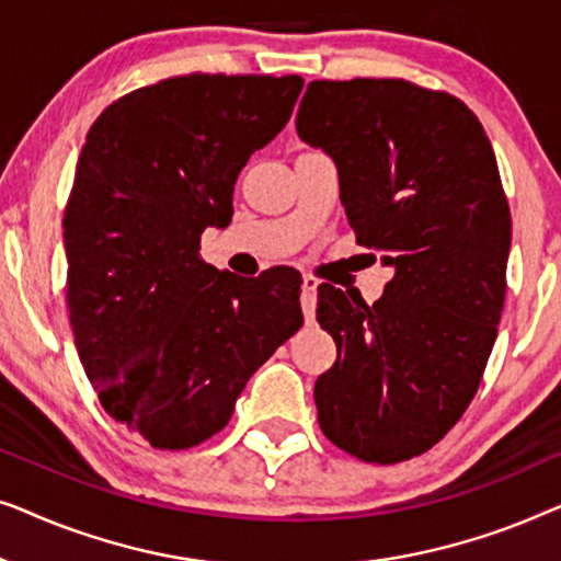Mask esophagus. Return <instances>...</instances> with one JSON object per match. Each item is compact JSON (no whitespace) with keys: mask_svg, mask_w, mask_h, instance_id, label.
Returning <instances> with one entry per match:
<instances>
[{"mask_svg":"<svg viewBox=\"0 0 561 561\" xmlns=\"http://www.w3.org/2000/svg\"><path fill=\"white\" fill-rule=\"evenodd\" d=\"M317 290H319V278L317 275L306 273L301 283V306L306 321H313V313H317Z\"/></svg>","mask_w":561,"mask_h":561,"instance_id":"obj_1","label":"esophagus"}]
</instances>
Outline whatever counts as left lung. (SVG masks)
Segmentation results:
<instances>
[{
	"instance_id": "obj_1",
	"label": "left lung",
	"mask_w": 561,
	"mask_h": 561,
	"mask_svg": "<svg viewBox=\"0 0 561 561\" xmlns=\"http://www.w3.org/2000/svg\"><path fill=\"white\" fill-rule=\"evenodd\" d=\"M296 129L334 158L357 242L393 267L373 306L319 286L336 342L319 426L363 462H403L462 419L497 336L511 209L493 145L462 99L405 79L311 81Z\"/></svg>"
}]
</instances>
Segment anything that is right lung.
<instances>
[{"instance_id": "1", "label": "right lung", "mask_w": 561, "mask_h": 561, "mask_svg": "<svg viewBox=\"0 0 561 561\" xmlns=\"http://www.w3.org/2000/svg\"><path fill=\"white\" fill-rule=\"evenodd\" d=\"M301 89V76H171L114 99L83 142L64 211L76 350L104 411L156 449L219 434L304 324L294 267L244 280L198 255Z\"/></svg>"}]
</instances>
